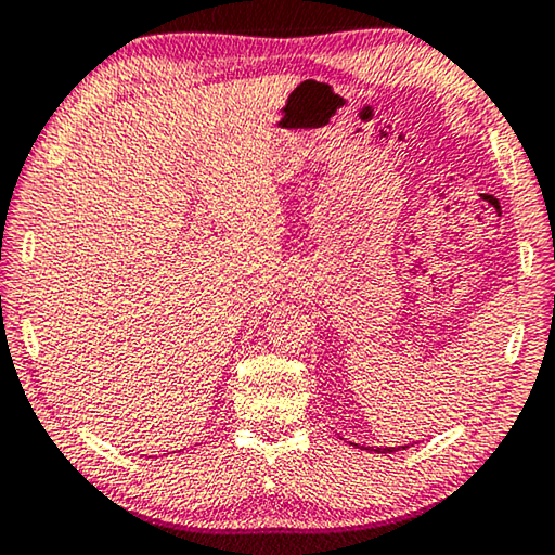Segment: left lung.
<instances>
[{
	"instance_id": "left-lung-1",
	"label": "left lung",
	"mask_w": 555,
	"mask_h": 555,
	"mask_svg": "<svg viewBox=\"0 0 555 555\" xmlns=\"http://www.w3.org/2000/svg\"><path fill=\"white\" fill-rule=\"evenodd\" d=\"M352 446H357V443H352ZM401 448H409V446H401ZM364 450H370V448H364ZM377 453H393V448H377Z\"/></svg>"
}]
</instances>
